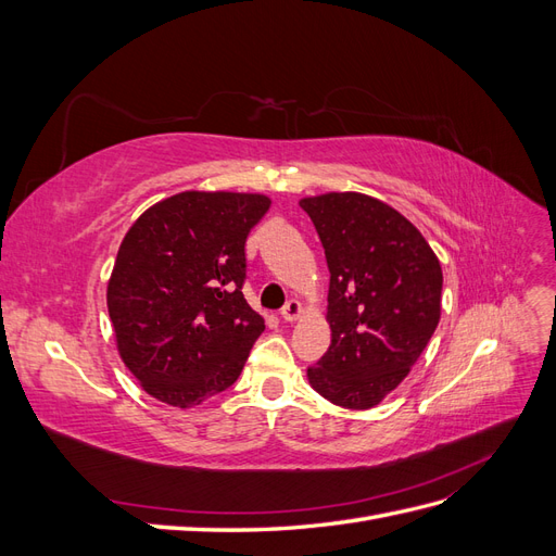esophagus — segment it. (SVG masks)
Listing matches in <instances>:
<instances>
[{"label": "esophagus", "mask_w": 556, "mask_h": 556, "mask_svg": "<svg viewBox=\"0 0 556 556\" xmlns=\"http://www.w3.org/2000/svg\"><path fill=\"white\" fill-rule=\"evenodd\" d=\"M301 315V304L296 299H290L288 304L282 306V311H280V317H282V323H294V319Z\"/></svg>", "instance_id": "1"}]
</instances>
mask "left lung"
Segmentation results:
<instances>
[{
	"label": "left lung",
	"mask_w": 556,
	"mask_h": 556,
	"mask_svg": "<svg viewBox=\"0 0 556 556\" xmlns=\"http://www.w3.org/2000/svg\"><path fill=\"white\" fill-rule=\"evenodd\" d=\"M329 266L331 345L308 380L336 406L374 408L408 376L441 319L443 271L413 223L380 199L329 192L299 201Z\"/></svg>",
	"instance_id": "obj_1"
}]
</instances>
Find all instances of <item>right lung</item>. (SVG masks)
I'll use <instances>...</instances> for the list:
<instances>
[{"mask_svg": "<svg viewBox=\"0 0 556 556\" xmlns=\"http://www.w3.org/2000/svg\"><path fill=\"white\" fill-rule=\"evenodd\" d=\"M271 199L180 192L150 206L117 250L106 304L117 352L174 408L237 382L264 319L243 299L245 239Z\"/></svg>", "mask_w": 556, "mask_h": 556, "instance_id": "1", "label": "right lung"}]
</instances>
